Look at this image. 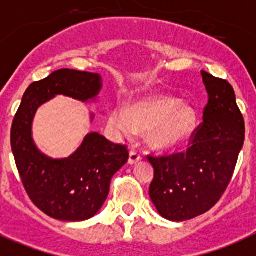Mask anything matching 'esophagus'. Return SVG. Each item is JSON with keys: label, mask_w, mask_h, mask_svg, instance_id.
<instances>
[{"label": "esophagus", "mask_w": 256, "mask_h": 256, "mask_svg": "<svg viewBox=\"0 0 256 256\" xmlns=\"http://www.w3.org/2000/svg\"><path fill=\"white\" fill-rule=\"evenodd\" d=\"M142 160V156L138 151H135V150H132L130 151V158H128V164L130 165H134L136 162Z\"/></svg>", "instance_id": "34e87169"}]
</instances>
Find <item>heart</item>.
<instances>
[{
    "instance_id": "obj_1",
    "label": "heart",
    "mask_w": 256,
    "mask_h": 256,
    "mask_svg": "<svg viewBox=\"0 0 256 256\" xmlns=\"http://www.w3.org/2000/svg\"><path fill=\"white\" fill-rule=\"evenodd\" d=\"M195 122V112L170 98H148L134 104L130 110L118 106L110 117L112 126L128 136L136 130L150 132L151 144L160 150L178 147L188 140Z\"/></svg>"
}]
</instances>
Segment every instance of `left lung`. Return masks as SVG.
<instances>
[{"instance_id": "8db88e82", "label": "left lung", "mask_w": 256, "mask_h": 256, "mask_svg": "<svg viewBox=\"0 0 256 256\" xmlns=\"http://www.w3.org/2000/svg\"><path fill=\"white\" fill-rule=\"evenodd\" d=\"M208 102L186 152L148 156L150 196L158 214L184 221L206 214L226 190L244 140V121L226 80L202 72Z\"/></svg>"}]
</instances>
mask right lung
I'll return each instance as SVG.
<instances>
[{
    "instance_id": "obj_1",
    "label": "right lung",
    "mask_w": 256,
    "mask_h": 256,
    "mask_svg": "<svg viewBox=\"0 0 256 256\" xmlns=\"http://www.w3.org/2000/svg\"><path fill=\"white\" fill-rule=\"evenodd\" d=\"M95 72L61 68L26 90L12 126V150L30 199L45 214L62 221L91 218L106 200L110 180L128 160V147L91 132L66 158H50L32 139V121L42 104L56 95L87 102L98 96ZM91 118H94L92 116Z\"/></svg>"
}]
</instances>
